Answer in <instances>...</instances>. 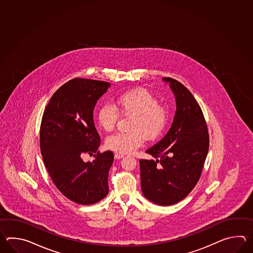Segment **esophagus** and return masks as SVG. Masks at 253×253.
I'll use <instances>...</instances> for the list:
<instances>
[{"mask_svg":"<svg viewBox=\"0 0 253 253\" xmlns=\"http://www.w3.org/2000/svg\"><path fill=\"white\" fill-rule=\"evenodd\" d=\"M124 157V155H122V154H119V153H116L115 154V158L116 159H122Z\"/></svg>","mask_w":253,"mask_h":253,"instance_id":"obj_1","label":"esophagus"}]
</instances>
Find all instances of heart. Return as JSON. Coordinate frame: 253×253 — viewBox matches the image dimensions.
Wrapping results in <instances>:
<instances>
[{"mask_svg":"<svg viewBox=\"0 0 253 253\" xmlns=\"http://www.w3.org/2000/svg\"><path fill=\"white\" fill-rule=\"evenodd\" d=\"M119 112L132 118L128 126L130 132L110 134L106 145L108 149L122 155L139 148L144 138L157 139L167 127V108L145 88H135L119 95L115 100V107L108 103L102 105L97 113L99 126L105 131H111L119 119Z\"/></svg>","mask_w":253,"mask_h":253,"instance_id":"obj_1","label":"heart"}]
</instances>
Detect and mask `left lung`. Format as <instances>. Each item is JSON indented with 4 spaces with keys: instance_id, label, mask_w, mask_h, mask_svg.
I'll use <instances>...</instances> for the list:
<instances>
[{
    "instance_id": "obj_1",
    "label": "left lung",
    "mask_w": 253,
    "mask_h": 253,
    "mask_svg": "<svg viewBox=\"0 0 253 253\" xmlns=\"http://www.w3.org/2000/svg\"><path fill=\"white\" fill-rule=\"evenodd\" d=\"M175 96L176 111L167 134L145 151L156 158L140 160L141 188L162 206L177 204L199 181L209 150L205 117L192 93L176 80L163 78Z\"/></svg>"
}]
</instances>
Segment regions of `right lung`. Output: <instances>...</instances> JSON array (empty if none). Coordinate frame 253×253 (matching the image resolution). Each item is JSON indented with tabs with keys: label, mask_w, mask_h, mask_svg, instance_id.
<instances>
[{
	"label": "right lung",
	"mask_w": 253,
	"mask_h": 253,
	"mask_svg": "<svg viewBox=\"0 0 253 253\" xmlns=\"http://www.w3.org/2000/svg\"><path fill=\"white\" fill-rule=\"evenodd\" d=\"M110 83L77 78L59 87L44 110L40 144L44 165L54 184L68 199L89 205L108 194L111 151L99 153L100 137L93 119L97 101ZM97 152L93 162H84V153Z\"/></svg>",
	"instance_id": "right-lung-1"
}]
</instances>
